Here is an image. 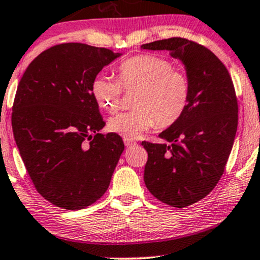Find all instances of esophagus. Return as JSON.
Here are the masks:
<instances>
[{"label": "esophagus", "mask_w": 260, "mask_h": 260, "mask_svg": "<svg viewBox=\"0 0 260 260\" xmlns=\"http://www.w3.org/2000/svg\"><path fill=\"white\" fill-rule=\"evenodd\" d=\"M123 142H124V145H126L127 148H129V147H134V145L137 144L136 142H132V140H128V139H124Z\"/></svg>", "instance_id": "obj_1"}]
</instances>
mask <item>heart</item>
<instances>
[{
	"label": "heart",
	"mask_w": 260,
	"mask_h": 260,
	"mask_svg": "<svg viewBox=\"0 0 260 260\" xmlns=\"http://www.w3.org/2000/svg\"><path fill=\"white\" fill-rule=\"evenodd\" d=\"M136 91L134 110L110 118L107 129L122 138L137 139L156 124L174 126L188 109L192 94L189 76L174 68L168 58L142 53L127 58L117 67V80L99 76L91 91L98 105L109 113L120 109L122 92Z\"/></svg>",
	"instance_id": "heart-1"
}]
</instances>
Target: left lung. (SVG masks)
<instances>
[{"instance_id": "8db88e82", "label": "left lung", "mask_w": 260, "mask_h": 260, "mask_svg": "<svg viewBox=\"0 0 260 260\" xmlns=\"http://www.w3.org/2000/svg\"><path fill=\"white\" fill-rule=\"evenodd\" d=\"M180 59L192 83L188 109L160 133L168 143L142 142L148 151L144 182L155 198L184 208L205 198L223 174L238 123V104L228 68L210 50L183 38L142 45Z\"/></svg>"}]
</instances>
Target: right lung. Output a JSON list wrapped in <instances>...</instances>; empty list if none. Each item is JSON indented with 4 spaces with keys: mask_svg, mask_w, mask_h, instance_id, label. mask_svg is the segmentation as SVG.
<instances>
[{
    "mask_svg": "<svg viewBox=\"0 0 260 260\" xmlns=\"http://www.w3.org/2000/svg\"><path fill=\"white\" fill-rule=\"evenodd\" d=\"M121 53L80 43L41 52L18 84L12 128L32 183L46 201L67 210L103 197L124 149L105 126L92 80Z\"/></svg>",
    "mask_w": 260,
    "mask_h": 260,
    "instance_id": "1",
    "label": "right lung"
}]
</instances>
